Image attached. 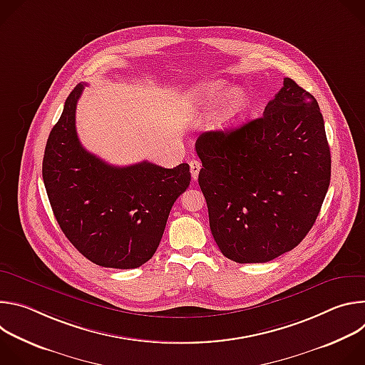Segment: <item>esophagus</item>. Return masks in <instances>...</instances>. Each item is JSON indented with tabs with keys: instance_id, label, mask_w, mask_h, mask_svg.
Masks as SVG:
<instances>
[{
	"instance_id": "obj_1",
	"label": "esophagus",
	"mask_w": 365,
	"mask_h": 365,
	"mask_svg": "<svg viewBox=\"0 0 365 365\" xmlns=\"http://www.w3.org/2000/svg\"><path fill=\"white\" fill-rule=\"evenodd\" d=\"M189 166H190V175H192V179H193V180H196V179H197V176H199V172H200L202 165H200V162H197V160H192V162L189 163Z\"/></svg>"
}]
</instances>
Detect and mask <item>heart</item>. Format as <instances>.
<instances>
[{
	"instance_id": "b5f03b06",
	"label": "heart",
	"mask_w": 365,
	"mask_h": 365,
	"mask_svg": "<svg viewBox=\"0 0 365 365\" xmlns=\"http://www.w3.org/2000/svg\"><path fill=\"white\" fill-rule=\"evenodd\" d=\"M228 91L224 81H210L196 85L187 93V103L193 110H211ZM251 108V96L244 88H234L222 99L215 128L227 131L242 123Z\"/></svg>"
}]
</instances>
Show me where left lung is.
Instances as JSON below:
<instances>
[{
    "label": "left lung",
    "instance_id": "8db88e82",
    "mask_svg": "<svg viewBox=\"0 0 365 365\" xmlns=\"http://www.w3.org/2000/svg\"><path fill=\"white\" fill-rule=\"evenodd\" d=\"M199 186L221 252L267 263L314 227L331 182V151L314 95L284 78L263 115L197 137Z\"/></svg>",
    "mask_w": 365,
    "mask_h": 365
}]
</instances>
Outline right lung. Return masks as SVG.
<instances>
[{"label":"right lung","mask_w":365,"mask_h":365,"mask_svg":"<svg viewBox=\"0 0 365 365\" xmlns=\"http://www.w3.org/2000/svg\"><path fill=\"white\" fill-rule=\"evenodd\" d=\"M83 86L69 93L47 138L46 192L61 230L83 257L102 267L137 269L158 250L172 206L190 183L189 165L120 168L86 151L75 127Z\"/></svg>","instance_id":"1"}]
</instances>
